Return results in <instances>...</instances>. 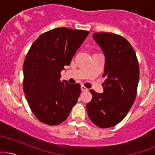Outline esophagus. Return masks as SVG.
Instances as JSON below:
<instances>
[{"instance_id": "esophagus-1", "label": "esophagus", "mask_w": 155, "mask_h": 155, "mask_svg": "<svg viewBox=\"0 0 155 155\" xmlns=\"http://www.w3.org/2000/svg\"><path fill=\"white\" fill-rule=\"evenodd\" d=\"M81 91H88L87 88L85 87H84V85L81 86Z\"/></svg>"}]
</instances>
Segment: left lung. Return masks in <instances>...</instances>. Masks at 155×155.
<instances>
[{"instance_id": "1", "label": "left lung", "mask_w": 155, "mask_h": 155, "mask_svg": "<svg viewBox=\"0 0 155 155\" xmlns=\"http://www.w3.org/2000/svg\"><path fill=\"white\" fill-rule=\"evenodd\" d=\"M93 38L105 57L104 92L91 90L87 104L88 116L95 125L109 128L120 123L135 101L139 65L133 48L125 38L113 33H94Z\"/></svg>"}]
</instances>
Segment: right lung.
I'll list each match as a JSON object with an SVG mask.
<instances>
[{
	"instance_id": "add662e5",
	"label": "right lung",
	"mask_w": 155,
	"mask_h": 155,
	"mask_svg": "<svg viewBox=\"0 0 155 155\" xmlns=\"http://www.w3.org/2000/svg\"><path fill=\"white\" fill-rule=\"evenodd\" d=\"M89 31L57 28L40 35L31 46L23 64V91L40 121L58 125L69 116L78 101L81 85L60 81Z\"/></svg>"
}]
</instances>
